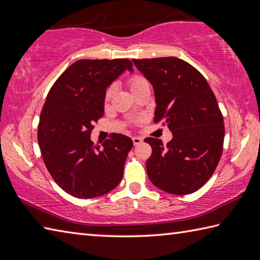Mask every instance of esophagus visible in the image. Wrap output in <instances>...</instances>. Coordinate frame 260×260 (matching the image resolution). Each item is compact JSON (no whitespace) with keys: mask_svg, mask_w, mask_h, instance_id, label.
<instances>
[{"mask_svg":"<svg viewBox=\"0 0 260 260\" xmlns=\"http://www.w3.org/2000/svg\"><path fill=\"white\" fill-rule=\"evenodd\" d=\"M132 140H133V143H134L135 146H136V145H140L141 143L143 142V140L141 139V137H139V136H134Z\"/></svg>","mask_w":260,"mask_h":260,"instance_id":"esophagus-1","label":"esophagus"}]
</instances>
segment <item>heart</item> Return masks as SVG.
I'll use <instances>...</instances> for the list:
<instances>
[{
  "instance_id": "b5f03b06",
  "label": "heart",
  "mask_w": 260,
  "mask_h": 260,
  "mask_svg": "<svg viewBox=\"0 0 260 260\" xmlns=\"http://www.w3.org/2000/svg\"><path fill=\"white\" fill-rule=\"evenodd\" d=\"M128 85H129V88H131L132 92H133V91L139 89V88L145 86V85H148V82L144 78V77H142V76H133V77H131V78L128 79ZM113 91H114L113 88H109V89L106 92V99H109L110 97H112Z\"/></svg>"
}]
</instances>
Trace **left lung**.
I'll use <instances>...</instances> for the list:
<instances>
[{"mask_svg": "<svg viewBox=\"0 0 260 260\" xmlns=\"http://www.w3.org/2000/svg\"><path fill=\"white\" fill-rule=\"evenodd\" d=\"M155 96L154 121L163 120L173 137L167 145L147 137L152 155L148 179L171 194H190L211 178L222 154L224 125L217 99L204 77L175 57L134 59Z\"/></svg>", "mask_w": 260, "mask_h": 260, "instance_id": "obj_1", "label": "left lung"}]
</instances>
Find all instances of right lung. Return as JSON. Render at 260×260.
I'll return each instance as SVG.
<instances>
[{"label":"right lung","instance_id":"obj_1","mask_svg":"<svg viewBox=\"0 0 260 260\" xmlns=\"http://www.w3.org/2000/svg\"><path fill=\"white\" fill-rule=\"evenodd\" d=\"M128 59L74 62L54 82L43 105L38 142L52 179L70 196L91 199L119 184L133 141L113 133L93 146V123L104 115L107 88L124 73H133Z\"/></svg>","mask_w":260,"mask_h":260}]
</instances>
